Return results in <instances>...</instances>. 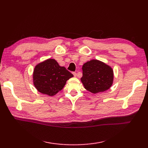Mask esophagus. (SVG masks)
Returning <instances> with one entry per match:
<instances>
[{
  "label": "esophagus",
  "instance_id": "1",
  "mask_svg": "<svg viewBox=\"0 0 148 148\" xmlns=\"http://www.w3.org/2000/svg\"><path fill=\"white\" fill-rule=\"evenodd\" d=\"M73 75H74V77H77V73L76 72H73Z\"/></svg>",
  "mask_w": 148,
  "mask_h": 148
}]
</instances>
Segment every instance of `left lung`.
Listing matches in <instances>:
<instances>
[{
    "label": "left lung",
    "instance_id": "left-lung-1",
    "mask_svg": "<svg viewBox=\"0 0 148 148\" xmlns=\"http://www.w3.org/2000/svg\"><path fill=\"white\" fill-rule=\"evenodd\" d=\"M81 81L84 88L94 94L105 91L113 83L114 73L111 67L97 60L85 63L82 67Z\"/></svg>",
    "mask_w": 148,
    "mask_h": 148
}]
</instances>
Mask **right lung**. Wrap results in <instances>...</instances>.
<instances>
[{
  "label": "right lung",
  "instance_id": "obj_1",
  "mask_svg": "<svg viewBox=\"0 0 148 148\" xmlns=\"http://www.w3.org/2000/svg\"><path fill=\"white\" fill-rule=\"evenodd\" d=\"M73 75L64 66H60L54 59H48L35 66L34 85L38 91L53 96L64 87L66 82Z\"/></svg>",
  "mask_w": 148,
  "mask_h": 148
}]
</instances>
